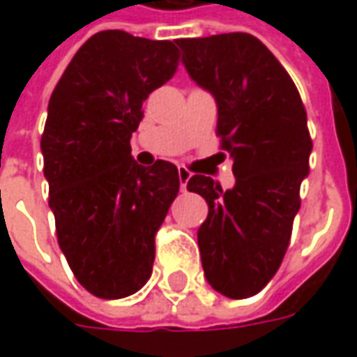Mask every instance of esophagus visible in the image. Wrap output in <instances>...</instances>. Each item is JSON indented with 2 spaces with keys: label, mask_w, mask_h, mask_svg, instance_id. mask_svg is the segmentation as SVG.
<instances>
[{
  "label": "esophagus",
  "mask_w": 357,
  "mask_h": 357,
  "mask_svg": "<svg viewBox=\"0 0 357 357\" xmlns=\"http://www.w3.org/2000/svg\"><path fill=\"white\" fill-rule=\"evenodd\" d=\"M178 174H179V183H181V191H187V181L191 179L193 174L187 170V168H183V166H179Z\"/></svg>",
  "instance_id": "esophagus-1"
}]
</instances>
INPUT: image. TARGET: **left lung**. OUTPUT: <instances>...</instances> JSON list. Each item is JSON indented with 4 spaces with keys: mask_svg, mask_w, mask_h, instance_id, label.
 <instances>
[{
    "mask_svg": "<svg viewBox=\"0 0 357 357\" xmlns=\"http://www.w3.org/2000/svg\"><path fill=\"white\" fill-rule=\"evenodd\" d=\"M176 43L191 80L216 101V133L235 174L227 191L201 174L187 181L208 204L197 233L204 277L227 298H248L275 275L289 247L310 172L306 109L291 76L255 36Z\"/></svg>",
    "mask_w": 357,
    "mask_h": 357,
    "instance_id": "8db88e82",
    "label": "left lung"
}]
</instances>
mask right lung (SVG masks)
Returning a JSON list of instances; mask_svg holds the SVG:
<instances>
[{"label":"right lung","instance_id":"1","mask_svg":"<svg viewBox=\"0 0 357 357\" xmlns=\"http://www.w3.org/2000/svg\"><path fill=\"white\" fill-rule=\"evenodd\" d=\"M179 51L168 40L102 30L66 66L42 135L59 247L95 296L124 298L147 283L155 235L179 191L178 168L141 166L130 139L151 91L170 80Z\"/></svg>","mask_w":357,"mask_h":357}]
</instances>
